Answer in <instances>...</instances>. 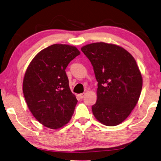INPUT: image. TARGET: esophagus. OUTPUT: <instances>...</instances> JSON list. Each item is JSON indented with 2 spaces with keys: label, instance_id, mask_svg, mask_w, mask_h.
Wrapping results in <instances>:
<instances>
[{
  "label": "esophagus",
  "instance_id": "1",
  "mask_svg": "<svg viewBox=\"0 0 161 161\" xmlns=\"http://www.w3.org/2000/svg\"><path fill=\"white\" fill-rule=\"evenodd\" d=\"M85 93H81V94H79V97H80L81 99H83L84 97H85Z\"/></svg>",
  "mask_w": 161,
  "mask_h": 161
}]
</instances>
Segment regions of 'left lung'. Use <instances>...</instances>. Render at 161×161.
<instances>
[{"label": "left lung", "instance_id": "1", "mask_svg": "<svg viewBox=\"0 0 161 161\" xmlns=\"http://www.w3.org/2000/svg\"><path fill=\"white\" fill-rule=\"evenodd\" d=\"M92 65L98 82L97 102L92 107L102 124L115 126L131 113L142 86L141 72L134 57L122 47L104 42L81 48Z\"/></svg>", "mask_w": 161, "mask_h": 161}]
</instances>
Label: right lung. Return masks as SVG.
Masks as SVG:
<instances>
[{
	"label": "right lung",
	"instance_id": "obj_1",
	"mask_svg": "<svg viewBox=\"0 0 161 161\" xmlns=\"http://www.w3.org/2000/svg\"><path fill=\"white\" fill-rule=\"evenodd\" d=\"M80 54L77 48L56 44L44 48L25 71L23 92L31 113L43 125L58 129L67 124L77 103L65 69Z\"/></svg>",
	"mask_w": 161,
	"mask_h": 161
}]
</instances>
